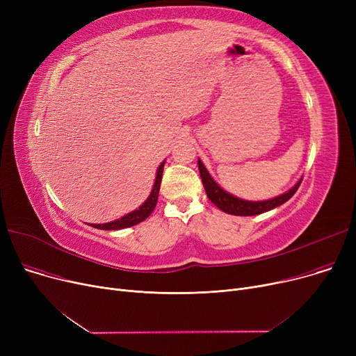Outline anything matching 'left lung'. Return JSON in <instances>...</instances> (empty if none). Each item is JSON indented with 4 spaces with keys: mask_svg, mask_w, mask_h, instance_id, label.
Listing matches in <instances>:
<instances>
[{
    "mask_svg": "<svg viewBox=\"0 0 356 356\" xmlns=\"http://www.w3.org/2000/svg\"><path fill=\"white\" fill-rule=\"evenodd\" d=\"M197 165H199V173L202 177L203 188H204V191H207V195L211 199V202L213 204H216L220 211L231 213V215H236V216H252V215H259V213H264L267 211H271V209L280 207V204H283L284 202H287L297 192L298 186H300V181H298L293 189H290L284 195H280L270 200L250 202V200L235 197V196L229 195L227 191H223L220 186L213 180V177L209 175L207 167L203 165V163L200 160H197Z\"/></svg>",
    "mask_w": 356,
    "mask_h": 356,
    "instance_id": "8db88e82",
    "label": "left lung"
}]
</instances>
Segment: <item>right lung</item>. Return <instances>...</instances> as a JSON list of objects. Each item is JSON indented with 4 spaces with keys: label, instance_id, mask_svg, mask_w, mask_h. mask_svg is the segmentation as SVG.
Segmentation results:
<instances>
[{
    "label": "right lung",
    "instance_id": "right-lung-1",
    "mask_svg": "<svg viewBox=\"0 0 356 356\" xmlns=\"http://www.w3.org/2000/svg\"><path fill=\"white\" fill-rule=\"evenodd\" d=\"M163 167H164V161L160 164L157 175H156V180H154V186L152 189V193L148 195V197L145 199V202L141 204V207L136 211H133L131 213L117 219L112 220L108 223H99V225H93V228L98 229H105V231H111V229H122V228H129L134 227L137 223L143 222L144 219H147L152 212L154 211L156 204H157V199H159V191H160V183H161V177H163Z\"/></svg>",
    "mask_w": 356,
    "mask_h": 356
}]
</instances>
